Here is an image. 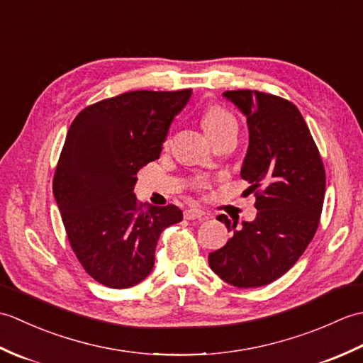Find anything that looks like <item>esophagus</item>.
<instances>
[{
  "instance_id": "1",
  "label": "esophagus",
  "mask_w": 363,
  "mask_h": 363,
  "mask_svg": "<svg viewBox=\"0 0 363 363\" xmlns=\"http://www.w3.org/2000/svg\"><path fill=\"white\" fill-rule=\"evenodd\" d=\"M206 212L201 211V209H195V207H191V209H187L184 211V217H186L187 220H201V218H206Z\"/></svg>"
}]
</instances>
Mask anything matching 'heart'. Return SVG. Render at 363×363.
Returning <instances> with one entry per match:
<instances>
[{"mask_svg": "<svg viewBox=\"0 0 363 363\" xmlns=\"http://www.w3.org/2000/svg\"><path fill=\"white\" fill-rule=\"evenodd\" d=\"M203 125H204L206 133L211 134L213 130L221 129L226 125H235V121L226 111L220 109V107H212V109L207 111V113L204 115Z\"/></svg>", "mask_w": 363, "mask_h": 363, "instance_id": "b5f03b06", "label": "heart"}]
</instances>
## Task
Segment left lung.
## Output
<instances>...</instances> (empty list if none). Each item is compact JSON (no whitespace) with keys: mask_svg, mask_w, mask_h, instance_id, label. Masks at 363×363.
Returning a JSON list of instances; mask_svg holds the SVG:
<instances>
[{"mask_svg":"<svg viewBox=\"0 0 363 363\" xmlns=\"http://www.w3.org/2000/svg\"><path fill=\"white\" fill-rule=\"evenodd\" d=\"M246 117L250 143L240 176L256 195L252 221L217 220L234 230L209 265L238 289L262 287L296 264L317 233L326 190L325 167L295 104L256 90L223 94Z\"/></svg>","mask_w":363,"mask_h":363,"instance_id":"1","label":"left lung"}]
</instances>
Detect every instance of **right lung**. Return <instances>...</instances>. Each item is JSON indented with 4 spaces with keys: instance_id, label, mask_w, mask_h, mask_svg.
<instances>
[{
    "instance_id": "1",
    "label": "right lung",
    "mask_w": 363,
    "mask_h": 363,
    "mask_svg": "<svg viewBox=\"0 0 363 363\" xmlns=\"http://www.w3.org/2000/svg\"><path fill=\"white\" fill-rule=\"evenodd\" d=\"M190 96V89L128 91L86 107L68 129L52 194L76 257L106 287L142 282L162 230L182 220L173 204H138L134 187Z\"/></svg>"
}]
</instances>
